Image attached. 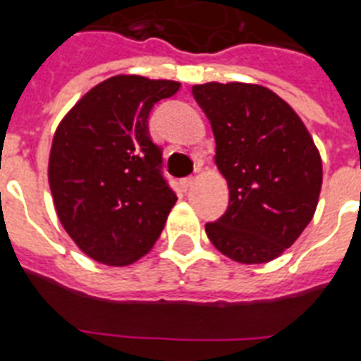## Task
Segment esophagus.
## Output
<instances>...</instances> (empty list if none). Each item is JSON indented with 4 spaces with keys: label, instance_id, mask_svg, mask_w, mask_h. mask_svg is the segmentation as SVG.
Returning <instances> with one entry per match:
<instances>
[{
    "label": "esophagus",
    "instance_id": "1",
    "mask_svg": "<svg viewBox=\"0 0 361 361\" xmlns=\"http://www.w3.org/2000/svg\"><path fill=\"white\" fill-rule=\"evenodd\" d=\"M194 183H196V178L194 176H188V178H185V180H181V185H183L185 190H188V188L192 187Z\"/></svg>",
    "mask_w": 361,
    "mask_h": 361
}]
</instances>
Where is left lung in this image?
Returning a JSON list of instances; mask_svg holds the SVG:
<instances>
[{
    "label": "left lung",
    "instance_id": "1",
    "mask_svg": "<svg viewBox=\"0 0 361 361\" xmlns=\"http://www.w3.org/2000/svg\"><path fill=\"white\" fill-rule=\"evenodd\" d=\"M212 126L228 209L204 232L241 264L277 259L313 219L322 188V158L290 104L259 84H194Z\"/></svg>",
    "mask_w": 361,
    "mask_h": 361
}]
</instances>
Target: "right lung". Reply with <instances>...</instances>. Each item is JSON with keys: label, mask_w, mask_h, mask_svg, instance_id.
Instances as JSON below:
<instances>
[{"label": "right lung", "mask_w": 361, "mask_h": 361, "mask_svg": "<svg viewBox=\"0 0 361 361\" xmlns=\"http://www.w3.org/2000/svg\"><path fill=\"white\" fill-rule=\"evenodd\" d=\"M180 86L142 75L109 77L80 97L55 129L48 160L55 212L93 261L129 266L144 257L176 204L147 118Z\"/></svg>", "instance_id": "add662e5"}]
</instances>
